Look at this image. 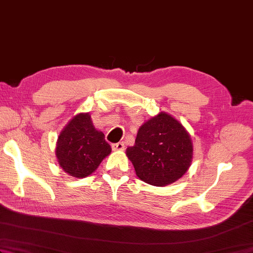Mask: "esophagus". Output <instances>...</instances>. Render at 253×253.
<instances>
[{
    "instance_id": "34e87169",
    "label": "esophagus",
    "mask_w": 253,
    "mask_h": 253,
    "mask_svg": "<svg viewBox=\"0 0 253 253\" xmlns=\"http://www.w3.org/2000/svg\"><path fill=\"white\" fill-rule=\"evenodd\" d=\"M112 149L114 150V151H123V150L125 149V144H124V142L113 143L112 144Z\"/></svg>"
}]
</instances>
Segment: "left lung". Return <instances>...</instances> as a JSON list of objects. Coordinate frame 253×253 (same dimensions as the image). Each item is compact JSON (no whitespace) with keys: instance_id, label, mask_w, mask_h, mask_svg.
Returning <instances> with one entry per match:
<instances>
[{"instance_id":"obj_1","label":"left lung","mask_w":253,"mask_h":253,"mask_svg":"<svg viewBox=\"0 0 253 253\" xmlns=\"http://www.w3.org/2000/svg\"><path fill=\"white\" fill-rule=\"evenodd\" d=\"M139 179L164 187L177 181L190 168L193 144L189 132L165 112L139 127L135 144L126 149Z\"/></svg>"}]
</instances>
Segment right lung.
<instances>
[{"label":"right lung","instance_id":"right-lung-1","mask_svg":"<svg viewBox=\"0 0 253 253\" xmlns=\"http://www.w3.org/2000/svg\"><path fill=\"white\" fill-rule=\"evenodd\" d=\"M112 152L104 133L95 129L89 113H78L57 137L55 155L60 168L73 177L84 178Z\"/></svg>","mask_w":253,"mask_h":253}]
</instances>
